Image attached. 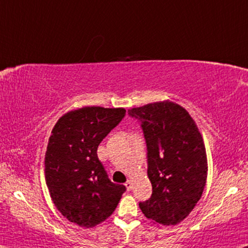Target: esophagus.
Returning <instances> with one entry per match:
<instances>
[{
    "instance_id": "34e87169",
    "label": "esophagus",
    "mask_w": 248,
    "mask_h": 248,
    "mask_svg": "<svg viewBox=\"0 0 248 248\" xmlns=\"http://www.w3.org/2000/svg\"><path fill=\"white\" fill-rule=\"evenodd\" d=\"M124 186L127 187L128 190H130L131 188H132V182H131V180H127V183L124 184Z\"/></svg>"
}]
</instances>
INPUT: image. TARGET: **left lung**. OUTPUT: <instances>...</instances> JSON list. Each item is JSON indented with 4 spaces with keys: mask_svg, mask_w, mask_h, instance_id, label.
<instances>
[{
    "mask_svg": "<svg viewBox=\"0 0 248 248\" xmlns=\"http://www.w3.org/2000/svg\"><path fill=\"white\" fill-rule=\"evenodd\" d=\"M140 123L147 146L153 194L139 207L147 218L169 226L189 215L207 178V157L201 132L179 105L155 102L128 110Z\"/></svg>",
    "mask_w": 248,
    "mask_h": 248,
    "instance_id": "obj_1",
    "label": "left lung"
}]
</instances>
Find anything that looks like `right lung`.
Masks as SVG:
<instances>
[{
	"label": "right lung",
	"mask_w": 248,
	"mask_h": 248,
	"mask_svg": "<svg viewBox=\"0 0 248 248\" xmlns=\"http://www.w3.org/2000/svg\"><path fill=\"white\" fill-rule=\"evenodd\" d=\"M125 116L124 108L84 107L62 116L46 153V180L55 207L81 227H93L114 212L124 185L109 179L97 150Z\"/></svg>",
	"instance_id": "obj_1"
}]
</instances>
